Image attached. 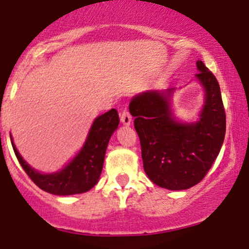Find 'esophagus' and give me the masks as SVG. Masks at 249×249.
<instances>
[{"mask_svg":"<svg viewBox=\"0 0 249 249\" xmlns=\"http://www.w3.org/2000/svg\"><path fill=\"white\" fill-rule=\"evenodd\" d=\"M120 120H122V123L124 125H130L132 123V117L131 114L129 113V110L127 109H124L122 112V114H120Z\"/></svg>","mask_w":249,"mask_h":249,"instance_id":"obj_1","label":"esophagus"}]
</instances>
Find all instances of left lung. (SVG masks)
<instances>
[{
	"label": "left lung",
	"mask_w": 249,
	"mask_h": 249,
	"mask_svg": "<svg viewBox=\"0 0 249 249\" xmlns=\"http://www.w3.org/2000/svg\"><path fill=\"white\" fill-rule=\"evenodd\" d=\"M196 79L205 90L199 122L176 120L170 107L175 88L142 92L129 106L140 137L144 172L153 183L170 190H184L201 182L225 136L227 120L218 80L202 61H196Z\"/></svg>",
	"instance_id": "8db88e82"
}]
</instances>
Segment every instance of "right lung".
Wrapping results in <instances>:
<instances>
[{"instance_id": "obj_1", "label": "right lung", "mask_w": 249, "mask_h": 249, "mask_svg": "<svg viewBox=\"0 0 249 249\" xmlns=\"http://www.w3.org/2000/svg\"><path fill=\"white\" fill-rule=\"evenodd\" d=\"M118 124L119 115L114 108L97 117L80 152L61 171L55 173H41L34 170L22 159L11 139L12 145L24 171L42 190L53 195L82 194L91 189L99 180L107 145Z\"/></svg>"}]
</instances>
